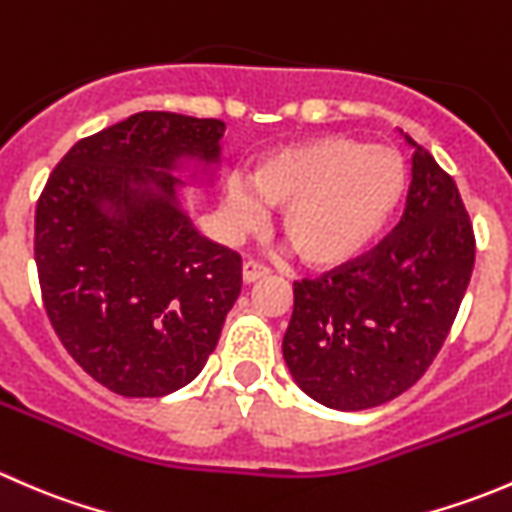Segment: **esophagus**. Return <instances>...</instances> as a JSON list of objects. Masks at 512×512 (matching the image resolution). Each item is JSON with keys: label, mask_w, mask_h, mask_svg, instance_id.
Returning a JSON list of instances; mask_svg holds the SVG:
<instances>
[{"label": "esophagus", "mask_w": 512, "mask_h": 512, "mask_svg": "<svg viewBox=\"0 0 512 512\" xmlns=\"http://www.w3.org/2000/svg\"><path fill=\"white\" fill-rule=\"evenodd\" d=\"M270 275V267L265 265V262L260 260H245V265H242V280L245 282H257L260 277Z\"/></svg>", "instance_id": "1"}]
</instances>
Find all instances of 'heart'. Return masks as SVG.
Returning <instances> with one entry per match:
<instances>
[{"label":"heart","mask_w":512,"mask_h":512,"mask_svg":"<svg viewBox=\"0 0 512 512\" xmlns=\"http://www.w3.org/2000/svg\"><path fill=\"white\" fill-rule=\"evenodd\" d=\"M252 184L227 185L232 223L260 225L265 203L285 208L289 247L309 265H339L389 223L404 195L406 168L391 148L332 136L270 153L257 163Z\"/></svg>","instance_id":"heart-1"}]
</instances>
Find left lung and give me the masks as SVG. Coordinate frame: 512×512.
<instances>
[{"label":"left lung","instance_id":"left-lung-1","mask_svg":"<svg viewBox=\"0 0 512 512\" xmlns=\"http://www.w3.org/2000/svg\"><path fill=\"white\" fill-rule=\"evenodd\" d=\"M411 173L404 215L379 245L294 282L282 352L302 391L329 409H374L411 389L471 282L476 235L456 180L421 146Z\"/></svg>","mask_w":512,"mask_h":512}]
</instances>
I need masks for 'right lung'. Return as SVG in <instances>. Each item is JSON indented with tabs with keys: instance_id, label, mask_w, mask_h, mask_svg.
<instances>
[{
	"instance_id": "obj_1",
	"label": "right lung",
	"mask_w": 512,
	"mask_h": 512,
	"mask_svg": "<svg viewBox=\"0 0 512 512\" xmlns=\"http://www.w3.org/2000/svg\"><path fill=\"white\" fill-rule=\"evenodd\" d=\"M225 123L143 111L86 136L51 170L36 203L34 260L56 337L113 394L165 396L213 354L242 287V257L198 235L173 205L180 156H218ZM153 179L163 201H136ZM103 197L127 205L108 219Z\"/></svg>"
}]
</instances>
